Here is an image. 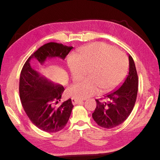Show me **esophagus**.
<instances>
[{
    "label": "esophagus",
    "mask_w": 160,
    "mask_h": 160,
    "mask_svg": "<svg viewBox=\"0 0 160 160\" xmlns=\"http://www.w3.org/2000/svg\"><path fill=\"white\" fill-rule=\"evenodd\" d=\"M81 101V100L78 99H76V98H72V103L73 105L75 104H78L79 103H80Z\"/></svg>",
    "instance_id": "esophagus-1"
}]
</instances>
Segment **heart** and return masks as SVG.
<instances>
[{
  "label": "heart",
  "instance_id": "obj_1",
  "mask_svg": "<svg viewBox=\"0 0 160 160\" xmlns=\"http://www.w3.org/2000/svg\"><path fill=\"white\" fill-rule=\"evenodd\" d=\"M68 64L74 81L81 80L87 72V79L77 83L69 93L77 99H85L98 93H108L118 86L128 71V61L123 53L102 42L82 48L68 57Z\"/></svg>",
  "mask_w": 160,
  "mask_h": 160
}]
</instances>
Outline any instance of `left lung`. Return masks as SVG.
<instances>
[{"instance_id": "left-lung-1", "label": "left lung", "mask_w": 160, "mask_h": 160, "mask_svg": "<svg viewBox=\"0 0 160 160\" xmlns=\"http://www.w3.org/2000/svg\"><path fill=\"white\" fill-rule=\"evenodd\" d=\"M129 71L118 89L95 99L97 106L92 114L100 127L111 129L124 122L133 109L138 91V76L133 58L129 55Z\"/></svg>"}]
</instances>
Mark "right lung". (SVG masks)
I'll return each instance as SVG.
<instances>
[{"label":"right lung","mask_w":160,"mask_h":160,"mask_svg":"<svg viewBox=\"0 0 160 160\" xmlns=\"http://www.w3.org/2000/svg\"><path fill=\"white\" fill-rule=\"evenodd\" d=\"M72 49V47L59 43H47L28 57L21 72L19 94L23 109L35 126L48 133L59 132L65 127L73 105L71 99L58 104L64 88L52 83L32 69L30 61L36 58L42 64L47 57L65 59Z\"/></svg>","instance_id":"1"}]
</instances>
